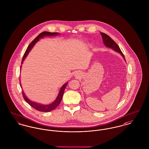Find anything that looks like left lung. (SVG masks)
Listing matches in <instances>:
<instances>
[{
    "instance_id": "8db88e82",
    "label": "left lung",
    "mask_w": 149,
    "mask_h": 149,
    "mask_svg": "<svg viewBox=\"0 0 149 149\" xmlns=\"http://www.w3.org/2000/svg\"><path fill=\"white\" fill-rule=\"evenodd\" d=\"M100 35H102L103 42H104V44L106 45V46H107V47L111 48L112 49H113L115 51H116L117 52L120 53V55L123 56V57L125 59V56L123 54L122 52L121 51L120 48L119 47L118 45L109 36L107 35L106 33H103V32H100Z\"/></svg>"
}]
</instances>
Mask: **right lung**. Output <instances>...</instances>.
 I'll return each instance as SVG.
<instances>
[{
	"mask_svg": "<svg viewBox=\"0 0 149 149\" xmlns=\"http://www.w3.org/2000/svg\"><path fill=\"white\" fill-rule=\"evenodd\" d=\"M58 33H57V32H43L42 33H41L40 34H39L32 41V42L29 45L27 50L26 51L23 57V58H22V64L23 63L24 58L26 57L27 55H28V54L29 53V52L31 51V50L32 49V47H33V46L35 45L36 43L37 42L40 38H42L44 36H52L57 35H58ZM68 84V83H66L65 84L63 85V86L61 87V89H60V91L58 93V95H57V97L56 98V99H55V100L51 104H48V105H42L41 104H39V103H37L35 102H32L31 100H30L26 96V95L24 94V93L23 92V91H22V95H23V98L25 100V101L29 103V104L32 107V108H35L36 110L38 111H40V112H50L54 109H55L58 106L61 101V99L63 98V94H64V91H65V89L66 86V85ZM21 85V84H20Z\"/></svg>",
	"mask_w": 149,
	"mask_h": 149,
	"instance_id": "obj_1",
	"label": "right lung"
}]
</instances>
